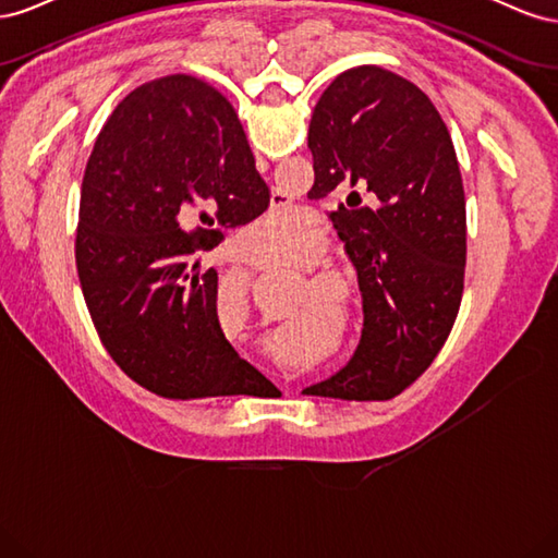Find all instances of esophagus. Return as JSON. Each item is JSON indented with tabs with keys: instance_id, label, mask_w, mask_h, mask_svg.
<instances>
[{
	"instance_id": "34e87169",
	"label": "esophagus",
	"mask_w": 558,
	"mask_h": 558,
	"mask_svg": "<svg viewBox=\"0 0 558 558\" xmlns=\"http://www.w3.org/2000/svg\"><path fill=\"white\" fill-rule=\"evenodd\" d=\"M258 167H260V170H267V160H263V158H258Z\"/></svg>"
}]
</instances>
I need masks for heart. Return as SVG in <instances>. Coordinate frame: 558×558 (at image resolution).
<instances>
[{"label": "heart", "instance_id": "heart-1", "mask_svg": "<svg viewBox=\"0 0 558 558\" xmlns=\"http://www.w3.org/2000/svg\"><path fill=\"white\" fill-rule=\"evenodd\" d=\"M258 238L272 253L295 251L302 244V223L295 214H269L258 228Z\"/></svg>", "mask_w": 558, "mask_h": 558}]
</instances>
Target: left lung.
<instances>
[{"label":"left lung","mask_w":558,"mask_h":558,"mask_svg":"<svg viewBox=\"0 0 558 558\" xmlns=\"http://www.w3.org/2000/svg\"><path fill=\"white\" fill-rule=\"evenodd\" d=\"M307 144L310 199L353 189L375 202L347 199L330 211L356 267L365 318L351 361L307 391L388 400L426 373L461 307L465 193L449 130L414 83L363 64L320 95Z\"/></svg>","instance_id":"8db88e82"}]
</instances>
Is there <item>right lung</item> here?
I'll return each instance as SVG.
<instances>
[{
  "instance_id": "obj_1",
  "label": "right lung",
  "mask_w": 558,
  "mask_h": 558,
  "mask_svg": "<svg viewBox=\"0 0 558 558\" xmlns=\"http://www.w3.org/2000/svg\"><path fill=\"white\" fill-rule=\"evenodd\" d=\"M267 205L240 118L205 81H150L113 109L81 183L76 269L130 379L174 400L275 388L226 340L218 275L199 260L223 240L214 225L246 226Z\"/></svg>"
}]
</instances>
